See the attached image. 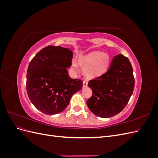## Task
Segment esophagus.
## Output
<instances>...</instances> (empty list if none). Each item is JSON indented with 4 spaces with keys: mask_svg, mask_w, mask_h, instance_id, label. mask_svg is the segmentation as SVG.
Returning a JSON list of instances; mask_svg holds the SVG:
<instances>
[{
    "mask_svg": "<svg viewBox=\"0 0 158 158\" xmlns=\"http://www.w3.org/2000/svg\"><path fill=\"white\" fill-rule=\"evenodd\" d=\"M88 86V82L86 81H83V88H86Z\"/></svg>",
    "mask_w": 158,
    "mask_h": 158,
    "instance_id": "1",
    "label": "esophagus"
}]
</instances>
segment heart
<instances>
[{
  "label": "heart",
  "instance_id": "b5f03b06",
  "mask_svg": "<svg viewBox=\"0 0 158 158\" xmlns=\"http://www.w3.org/2000/svg\"><path fill=\"white\" fill-rule=\"evenodd\" d=\"M109 60L110 58L107 53L95 51L80 56L78 64L83 69L85 77L94 79L102 76L106 71ZM72 68L74 70H78V64L76 62L72 63Z\"/></svg>",
  "mask_w": 158,
  "mask_h": 158
}]
</instances>
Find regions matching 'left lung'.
Masks as SVG:
<instances>
[{"mask_svg": "<svg viewBox=\"0 0 158 158\" xmlns=\"http://www.w3.org/2000/svg\"><path fill=\"white\" fill-rule=\"evenodd\" d=\"M88 85L93 92L86 102L90 111L102 118L116 115L127 106L135 87L130 61L121 54L115 56L107 73Z\"/></svg>", "mask_w": 158, "mask_h": 158, "instance_id": "obj_1", "label": "left lung"}]
</instances>
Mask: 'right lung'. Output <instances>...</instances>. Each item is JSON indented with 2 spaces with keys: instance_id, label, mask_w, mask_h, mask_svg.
Segmentation results:
<instances>
[{
  "instance_id": "add662e5",
  "label": "right lung",
  "mask_w": 158,
  "mask_h": 158,
  "mask_svg": "<svg viewBox=\"0 0 158 158\" xmlns=\"http://www.w3.org/2000/svg\"><path fill=\"white\" fill-rule=\"evenodd\" d=\"M73 51L61 46L45 47L28 66L26 89L31 102L46 114L63 111L73 95L82 88V81L71 78Z\"/></svg>"
}]
</instances>
